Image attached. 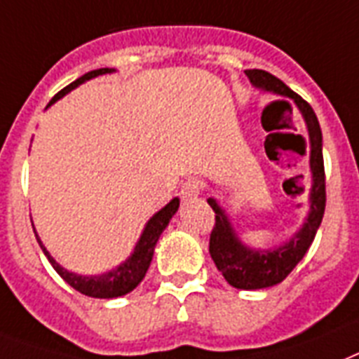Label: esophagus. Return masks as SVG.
Here are the masks:
<instances>
[{
  "label": "esophagus",
  "mask_w": 359,
  "mask_h": 359,
  "mask_svg": "<svg viewBox=\"0 0 359 359\" xmlns=\"http://www.w3.org/2000/svg\"><path fill=\"white\" fill-rule=\"evenodd\" d=\"M201 194V184L199 180L195 179H188L184 182V184L180 186V197L184 201H191L195 199L197 195Z\"/></svg>",
  "instance_id": "obj_1"
}]
</instances>
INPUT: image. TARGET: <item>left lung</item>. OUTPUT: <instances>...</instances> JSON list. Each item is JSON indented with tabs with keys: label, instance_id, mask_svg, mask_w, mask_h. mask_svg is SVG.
I'll return each mask as SVG.
<instances>
[{
	"label": "left lung",
	"instance_id": "8db88e82",
	"mask_svg": "<svg viewBox=\"0 0 359 359\" xmlns=\"http://www.w3.org/2000/svg\"><path fill=\"white\" fill-rule=\"evenodd\" d=\"M250 84L267 94L282 95L291 99L299 112L302 114L308 140H310V171L311 186L308 195V215L304 223L290 240L282 241L269 249H255L243 243L234 225L230 223L226 210L215 197H208V205L215 212V226L210 234V256L215 267L221 271L232 287L238 290H265L280 284L295 265L302 260L306 250L310 249L316 238L317 229L325 215V164H323V133L317 116L310 104L301 95L287 88L280 79L267 74L264 69H245ZM285 103V101H282Z\"/></svg>",
	"mask_w": 359,
	"mask_h": 359
}]
</instances>
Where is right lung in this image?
Returning a JSON list of instances; mask_svg holds the SVG:
<instances>
[{
    "instance_id": "right-lung-1",
    "label": "right lung",
    "mask_w": 359,
    "mask_h": 359,
    "mask_svg": "<svg viewBox=\"0 0 359 359\" xmlns=\"http://www.w3.org/2000/svg\"><path fill=\"white\" fill-rule=\"evenodd\" d=\"M114 72H116L114 68H99L94 69V72L84 74L83 77H79L77 81H74V83L68 84L66 88L60 90V92L49 101L48 109L53 103H57L58 99H62L64 95L69 94L72 90H75L83 83L90 81V79H95L99 77V75L114 74ZM179 205V197H173L164 208H160L158 212L145 223L144 230H142V234H140L138 241H136V245H134V250L130 252L129 258L125 262H121L118 267H114V269L107 271V273H101V275H79V273H74V271H68L66 267H62V265L55 260L53 256L49 255V250L43 247L42 240L38 238L36 230H34V225L33 230L34 236H36L38 245L43 250V255H46V258L49 260V264L53 265V269L57 271L58 275L62 276L64 280L68 282L74 290H77L79 293H83V295L94 297V299H116V297L130 293L140 282L144 280L145 273L149 269L151 260H153L156 241H158V238L165 230V226L170 225L171 217L177 214Z\"/></svg>"
}]
</instances>
